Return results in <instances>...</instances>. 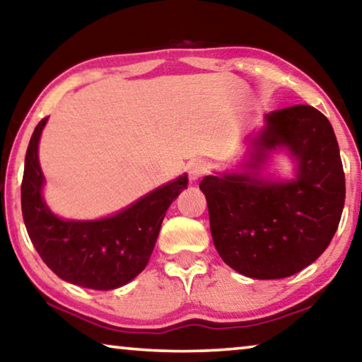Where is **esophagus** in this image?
<instances>
[{"mask_svg":"<svg viewBox=\"0 0 362 362\" xmlns=\"http://www.w3.org/2000/svg\"><path fill=\"white\" fill-rule=\"evenodd\" d=\"M206 172H208V164H206V160L203 159L192 160V163L188 164V177H190L192 182L198 180L199 177H203L206 174Z\"/></svg>","mask_w":362,"mask_h":362,"instance_id":"1","label":"esophagus"}]
</instances>
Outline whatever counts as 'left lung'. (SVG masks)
Segmentation results:
<instances>
[{"mask_svg":"<svg viewBox=\"0 0 362 362\" xmlns=\"http://www.w3.org/2000/svg\"><path fill=\"white\" fill-rule=\"evenodd\" d=\"M286 146L298 160L291 182L208 175L199 182L217 253L251 279L290 277L324 253L340 223L345 172L334 129L322 112L296 105L266 114L253 168Z\"/></svg>","mask_w":362,"mask_h":362,"instance_id":"8db88e82","label":"left lung"}]
</instances>
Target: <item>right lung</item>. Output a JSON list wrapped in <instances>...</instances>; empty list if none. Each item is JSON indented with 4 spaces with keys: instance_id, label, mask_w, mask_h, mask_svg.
I'll use <instances>...</instances> for the list:
<instances>
[{
    "instance_id": "1",
    "label": "right lung",
    "mask_w": 362,
    "mask_h": 362,
    "mask_svg": "<svg viewBox=\"0 0 362 362\" xmlns=\"http://www.w3.org/2000/svg\"><path fill=\"white\" fill-rule=\"evenodd\" d=\"M48 117L33 130L21 187L22 216L33 246L57 277L91 290H112L146 267L170 203L187 188V175L159 187L116 216L91 222L62 221L42 198L38 141Z\"/></svg>"
}]
</instances>
